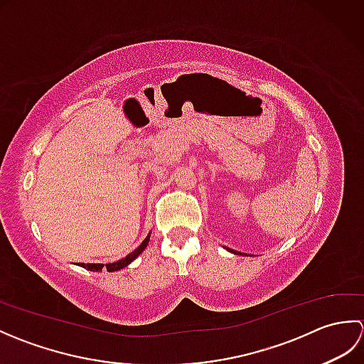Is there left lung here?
<instances>
[{
	"mask_svg": "<svg viewBox=\"0 0 364 364\" xmlns=\"http://www.w3.org/2000/svg\"><path fill=\"white\" fill-rule=\"evenodd\" d=\"M231 252H233V250H231ZM235 253H236V252H235Z\"/></svg>",
	"mask_w": 364,
	"mask_h": 364,
	"instance_id": "left-lung-1",
	"label": "left lung"
}]
</instances>
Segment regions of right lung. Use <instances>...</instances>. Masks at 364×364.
I'll return each mask as SVG.
<instances>
[{"mask_svg":"<svg viewBox=\"0 0 364 364\" xmlns=\"http://www.w3.org/2000/svg\"><path fill=\"white\" fill-rule=\"evenodd\" d=\"M149 241H150V235L144 239V242L139 245L134 252H131L129 255H127L125 258H122V259L115 261V262H111V264H94V262L84 264V262H81L80 266L84 267V269H87V270H92V272H102V269H106L107 272H115V270H120L123 267H127L129 262H133L139 257V255L144 252V249L146 247V244H149Z\"/></svg>","mask_w":364,"mask_h":364,"instance_id":"1","label":"right lung"}]
</instances>
